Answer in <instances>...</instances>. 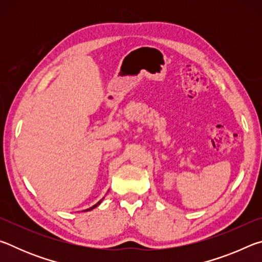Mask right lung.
I'll return each instance as SVG.
<instances>
[{"label": "right lung", "instance_id": "1", "mask_svg": "<svg viewBox=\"0 0 262 262\" xmlns=\"http://www.w3.org/2000/svg\"><path fill=\"white\" fill-rule=\"evenodd\" d=\"M100 202H101V200H100V201H99V202H97V203H96V205H95V206H92V207H91V208H89V209H85V211H89V210H92V209H94V208H96V207H97V206H98V205H100Z\"/></svg>", "mask_w": 262, "mask_h": 262}]
</instances>
